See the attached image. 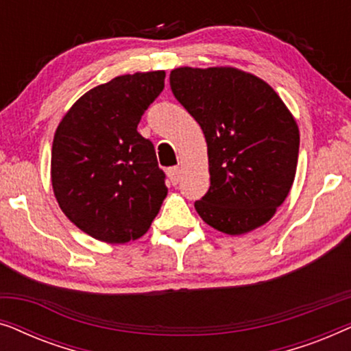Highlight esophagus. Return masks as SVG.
Returning <instances> with one entry per match:
<instances>
[{"label":"esophagus","instance_id":"34e87169","mask_svg":"<svg viewBox=\"0 0 351 351\" xmlns=\"http://www.w3.org/2000/svg\"><path fill=\"white\" fill-rule=\"evenodd\" d=\"M180 174H182V171H180V167H169V169H167V177H169L171 179V182H172V185H177L179 184V180H180Z\"/></svg>","mask_w":351,"mask_h":351}]
</instances>
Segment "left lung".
<instances>
[{"mask_svg": "<svg viewBox=\"0 0 351 351\" xmlns=\"http://www.w3.org/2000/svg\"><path fill=\"white\" fill-rule=\"evenodd\" d=\"M169 81L208 143L210 186L196 213L232 237L262 227L294 184L295 118L270 84L233 66H180Z\"/></svg>", "mask_w": 351, "mask_h": 351, "instance_id": "left-lung-1", "label": "left lung"}]
</instances>
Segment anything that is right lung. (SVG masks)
I'll return each mask as SVG.
<instances>
[{"label":"right lung","mask_w":351,"mask_h":351,"mask_svg":"<svg viewBox=\"0 0 351 351\" xmlns=\"http://www.w3.org/2000/svg\"><path fill=\"white\" fill-rule=\"evenodd\" d=\"M162 70L117 76L71 105L56 129L51 182L62 213L99 241L143 237L167 195L137 124L165 88Z\"/></svg>","instance_id":"right-lung-1"}]
</instances>
